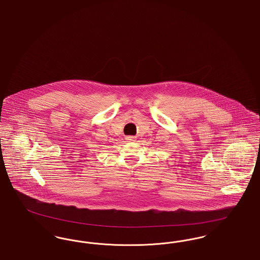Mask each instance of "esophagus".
I'll use <instances>...</instances> for the list:
<instances>
[{
  "label": "esophagus",
  "instance_id": "obj_1",
  "mask_svg": "<svg viewBox=\"0 0 260 260\" xmlns=\"http://www.w3.org/2000/svg\"><path fill=\"white\" fill-rule=\"evenodd\" d=\"M136 136H126V138H125V139H126L127 141H135V140H136Z\"/></svg>",
  "mask_w": 260,
  "mask_h": 260
}]
</instances>
